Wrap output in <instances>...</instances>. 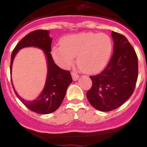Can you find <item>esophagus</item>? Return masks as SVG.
<instances>
[{"instance_id":"obj_1","label":"esophagus","mask_w":147,"mask_h":147,"mask_svg":"<svg viewBox=\"0 0 147 147\" xmlns=\"http://www.w3.org/2000/svg\"><path fill=\"white\" fill-rule=\"evenodd\" d=\"M71 76H72L73 80H74V81L78 80V79H79V75H78L77 74H76V73H75V72H72V73H71Z\"/></svg>"}]
</instances>
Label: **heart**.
I'll return each mask as SVG.
<instances>
[{
  "instance_id": "obj_1",
  "label": "heart",
  "mask_w": 147,
  "mask_h": 147,
  "mask_svg": "<svg viewBox=\"0 0 147 147\" xmlns=\"http://www.w3.org/2000/svg\"><path fill=\"white\" fill-rule=\"evenodd\" d=\"M111 49L112 44L107 35L83 33L63 37L61 44L52 48V55L63 68H70L77 56L79 68L84 72L92 74L106 66Z\"/></svg>"
}]
</instances>
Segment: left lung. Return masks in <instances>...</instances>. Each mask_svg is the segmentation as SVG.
I'll use <instances>...</instances> for the list:
<instances>
[{
  "label": "left lung",
  "mask_w": 147,
  "mask_h": 147,
  "mask_svg": "<svg viewBox=\"0 0 147 147\" xmlns=\"http://www.w3.org/2000/svg\"><path fill=\"white\" fill-rule=\"evenodd\" d=\"M114 50L107 66L100 74L90 76L92 87L87 98L95 109L110 111L122 106L134 92L138 79V57L127 38L111 32Z\"/></svg>",
  "instance_id": "left-lung-1"
}]
</instances>
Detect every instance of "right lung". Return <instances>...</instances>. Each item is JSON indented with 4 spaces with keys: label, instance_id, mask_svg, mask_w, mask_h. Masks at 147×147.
Segmentation results:
<instances>
[{
    "label": "right lung",
    "instance_id": "right-lung-1",
    "mask_svg": "<svg viewBox=\"0 0 147 147\" xmlns=\"http://www.w3.org/2000/svg\"><path fill=\"white\" fill-rule=\"evenodd\" d=\"M51 44L52 38L49 36V30H36L28 33L20 40L11 56L10 73H11L13 60L16 54L22 48L36 47L42 49L45 53L48 66L47 80L42 92L36 100L33 101L23 100L17 95L12 84L14 92L22 103L32 111L41 114H50L60 107L66 93L67 88L72 82L70 71L62 69L54 62L50 53Z\"/></svg>",
    "mask_w": 147,
    "mask_h": 147
}]
</instances>
